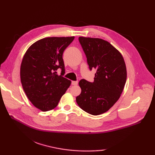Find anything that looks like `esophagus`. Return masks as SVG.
<instances>
[{
  "label": "esophagus",
  "instance_id": "esophagus-1",
  "mask_svg": "<svg viewBox=\"0 0 155 155\" xmlns=\"http://www.w3.org/2000/svg\"><path fill=\"white\" fill-rule=\"evenodd\" d=\"M72 85H77L78 81H72Z\"/></svg>",
  "mask_w": 155,
  "mask_h": 155
}]
</instances>
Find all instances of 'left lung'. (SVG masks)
<instances>
[{
  "label": "left lung",
  "mask_w": 155,
  "mask_h": 155,
  "mask_svg": "<svg viewBox=\"0 0 155 155\" xmlns=\"http://www.w3.org/2000/svg\"><path fill=\"white\" fill-rule=\"evenodd\" d=\"M80 44L91 71L97 70L94 82L79 81L81 93L76 98L78 106L93 115L108 110L120 98L127 81V68L120 52L101 38L80 37Z\"/></svg>",
  "instance_id": "8db88e82"
}]
</instances>
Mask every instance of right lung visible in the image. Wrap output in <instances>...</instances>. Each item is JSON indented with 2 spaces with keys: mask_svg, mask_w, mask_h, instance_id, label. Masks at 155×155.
Returning a JSON list of instances; mask_svg holds the SVG:
<instances>
[{
  "mask_svg": "<svg viewBox=\"0 0 155 155\" xmlns=\"http://www.w3.org/2000/svg\"><path fill=\"white\" fill-rule=\"evenodd\" d=\"M71 37H47L32 44L25 54L21 66V81L32 104L42 111L53 109L71 81L63 77L62 54L74 40ZM61 69V75L56 71Z\"/></svg>",
  "mask_w": 155,
  "mask_h": 155,
  "instance_id": "1",
  "label": "right lung"
}]
</instances>
